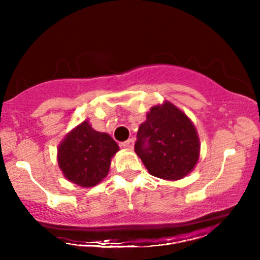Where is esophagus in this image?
I'll return each instance as SVG.
<instances>
[{
    "mask_svg": "<svg viewBox=\"0 0 260 260\" xmlns=\"http://www.w3.org/2000/svg\"><path fill=\"white\" fill-rule=\"evenodd\" d=\"M133 145H134V140L133 139H128L126 142L122 143V147L124 149H128V150H131V149H133Z\"/></svg>",
    "mask_w": 260,
    "mask_h": 260,
    "instance_id": "obj_1",
    "label": "esophagus"
}]
</instances>
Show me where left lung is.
<instances>
[{
	"instance_id": "8db88e82",
	"label": "left lung",
	"mask_w": 260,
	"mask_h": 260,
	"mask_svg": "<svg viewBox=\"0 0 260 260\" xmlns=\"http://www.w3.org/2000/svg\"><path fill=\"white\" fill-rule=\"evenodd\" d=\"M137 138L134 150L155 177L182 180L198 162L201 142L197 128L186 113L170 101L151 106Z\"/></svg>"
}]
</instances>
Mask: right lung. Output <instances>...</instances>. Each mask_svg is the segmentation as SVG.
Segmentation results:
<instances>
[{
  "instance_id": "add662e5",
  "label": "right lung",
  "mask_w": 260,
  "mask_h": 260,
  "mask_svg": "<svg viewBox=\"0 0 260 260\" xmlns=\"http://www.w3.org/2000/svg\"><path fill=\"white\" fill-rule=\"evenodd\" d=\"M118 150L120 147L110 134L98 132L85 120L59 143L57 162L68 181L90 188L106 177L111 159Z\"/></svg>"
}]
</instances>
